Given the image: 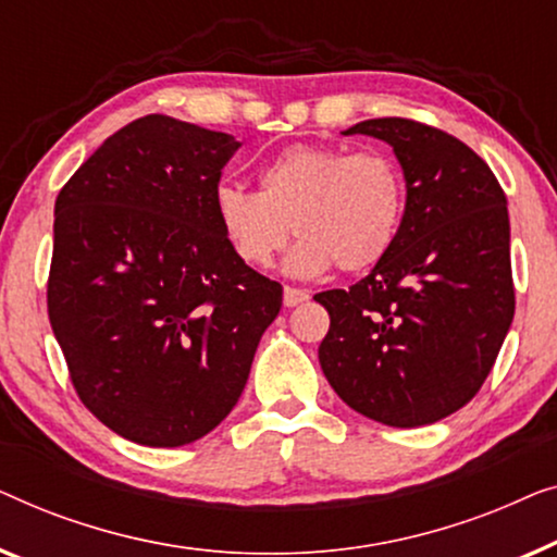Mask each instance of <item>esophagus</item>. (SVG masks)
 Returning <instances> with one entry per match:
<instances>
[{"label": "esophagus", "instance_id": "34e87169", "mask_svg": "<svg viewBox=\"0 0 557 557\" xmlns=\"http://www.w3.org/2000/svg\"><path fill=\"white\" fill-rule=\"evenodd\" d=\"M308 293H305V289H300V287H285V295H282V302L287 305V308H295V305H300V302H305L308 300Z\"/></svg>", "mask_w": 557, "mask_h": 557}]
</instances>
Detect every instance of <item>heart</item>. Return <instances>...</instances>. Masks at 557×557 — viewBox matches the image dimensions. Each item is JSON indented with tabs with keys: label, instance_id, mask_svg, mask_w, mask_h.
I'll return each instance as SVG.
<instances>
[{
	"label": "heart",
	"instance_id": "obj_1",
	"mask_svg": "<svg viewBox=\"0 0 557 557\" xmlns=\"http://www.w3.org/2000/svg\"><path fill=\"white\" fill-rule=\"evenodd\" d=\"M404 207V169L383 148L289 146L262 169L260 191L226 184L214 194L219 226L242 262L270 268L295 234L297 275L371 270L394 247Z\"/></svg>",
	"mask_w": 557,
	"mask_h": 557
}]
</instances>
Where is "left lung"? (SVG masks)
I'll list each match as a JSON object with an SVG mask.
<instances>
[{"instance_id": "obj_1", "label": "left lung", "mask_w": 557, "mask_h": 557, "mask_svg": "<svg viewBox=\"0 0 557 557\" xmlns=\"http://www.w3.org/2000/svg\"><path fill=\"white\" fill-rule=\"evenodd\" d=\"M394 146L406 209L371 275L315 300L331 315L323 373L343 401L381 424H434L472 401L515 315L503 186L467 144L411 119L356 123L346 136Z\"/></svg>"}]
</instances>
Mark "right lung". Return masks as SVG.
I'll return each instance as SVG.
<instances>
[{
	"label": "right lung",
	"mask_w": 557,
	"mask_h": 557,
	"mask_svg": "<svg viewBox=\"0 0 557 557\" xmlns=\"http://www.w3.org/2000/svg\"><path fill=\"white\" fill-rule=\"evenodd\" d=\"M237 148L226 133L144 115L54 201L52 333L85 409L136 444L209 434L282 308L280 282L239 260L214 211Z\"/></svg>",
	"instance_id": "right-lung-1"
}]
</instances>
